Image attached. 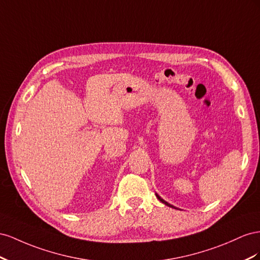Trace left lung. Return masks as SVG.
<instances>
[{"mask_svg":"<svg viewBox=\"0 0 260 260\" xmlns=\"http://www.w3.org/2000/svg\"><path fill=\"white\" fill-rule=\"evenodd\" d=\"M157 197H158V199L160 200V202H162V203H163V204H165V205H167V206H169V207H172V208H175V207H173L172 205H170V204H168L167 202H165V200H163V199H162L161 197H159L158 195H157Z\"/></svg>","mask_w":260,"mask_h":260,"instance_id":"obj_1","label":"left lung"}]
</instances>
